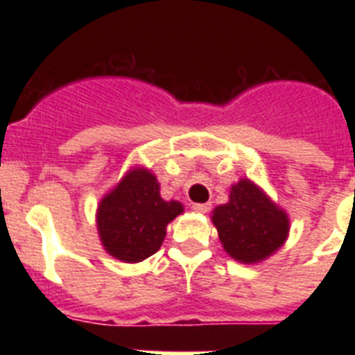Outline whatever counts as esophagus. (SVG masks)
Instances as JSON below:
<instances>
[{"mask_svg": "<svg viewBox=\"0 0 355 355\" xmlns=\"http://www.w3.org/2000/svg\"><path fill=\"white\" fill-rule=\"evenodd\" d=\"M192 209L197 213H208L211 209V205H200V202H197V205L192 206Z\"/></svg>", "mask_w": 355, "mask_h": 355, "instance_id": "obj_1", "label": "esophagus"}]
</instances>
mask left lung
Segmentation results:
<instances>
[{
	"mask_svg": "<svg viewBox=\"0 0 355 355\" xmlns=\"http://www.w3.org/2000/svg\"><path fill=\"white\" fill-rule=\"evenodd\" d=\"M211 220L225 252L249 265L272 256L290 231L286 211L250 180L231 187L229 202L213 209Z\"/></svg>",
	"mask_w": 355,
	"mask_h": 355,
	"instance_id": "1",
	"label": "left lung"
}]
</instances>
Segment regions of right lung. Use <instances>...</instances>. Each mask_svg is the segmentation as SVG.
<instances>
[{
	"label": "right lung",
	"instance_id": "obj_1",
	"mask_svg": "<svg viewBox=\"0 0 355 355\" xmlns=\"http://www.w3.org/2000/svg\"><path fill=\"white\" fill-rule=\"evenodd\" d=\"M180 213L181 202L162 199L155 174L133 168L97 206V231L110 256L139 263L162 247L167 224Z\"/></svg>",
	"mask_w": 355,
	"mask_h": 355
}]
</instances>
